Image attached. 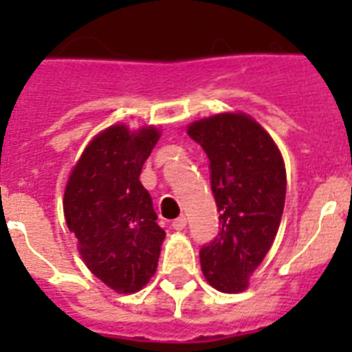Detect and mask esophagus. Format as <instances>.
I'll use <instances>...</instances> for the list:
<instances>
[{
  "label": "esophagus",
  "mask_w": 352,
  "mask_h": 352,
  "mask_svg": "<svg viewBox=\"0 0 352 352\" xmlns=\"http://www.w3.org/2000/svg\"><path fill=\"white\" fill-rule=\"evenodd\" d=\"M171 226H173V230H184V228H186V217H184V215L177 217V219L171 223Z\"/></svg>",
  "instance_id": "34e87169"
}]
</instances>
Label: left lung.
<instances>
[{
  "instance_id": "obj_1",
  "label": "left lung",
  "mask_w": 352,
  "mask_h": 352,
  "mask_svg": "<svg viewBox=\"0 0 352 352\" xmlns=\"http://www.w3.org/2000/svg\"><path fill=\"white\" fill-rule=\"evenodd\" d=\"M210 160L219 234L199 252L204 278L221 292H243L278 234L287 192L283 157L272 137L243 113L188 126Z\"/></svg>"
}]
</instances>
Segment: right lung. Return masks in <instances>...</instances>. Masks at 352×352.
<instances>
[{
    "label": "right lung",
    "instance_id": "obj_1",
    "mask_svg": "<svg viewBox=\"0 0 352 352\" xmlns=\"http://www.w3.org/2000/svg\"><path fill=\"white\" fill-rule=\"evenodd\" d=\"M160 133L126 126L98 133L69 175L63 214L96 278L122 294L137 292L157 270L166 232L138 177Z\"/></svg>",
    "mask_w": 352,
    "mask_h": 352
}]
</instances>
